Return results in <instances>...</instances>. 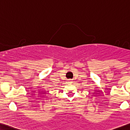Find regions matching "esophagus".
Instances as JSON below:
<instances>
[{
	"mask_svg": "<svg viewBox=\"0 0 130 130\" xmlns=\"http://www.w3.org/2000/svg\"><path fill=\"white\" fill-rule=\"evenodd\" d=\"M72 80L71 79H69L68 80V83H70V84H71V83H72Z\"/></svg>",
	"mask_w": 130,
	"mask_h": 130,
	"instance_id": "obj_1",
	"label": "esophagus"
}]
</instances>
